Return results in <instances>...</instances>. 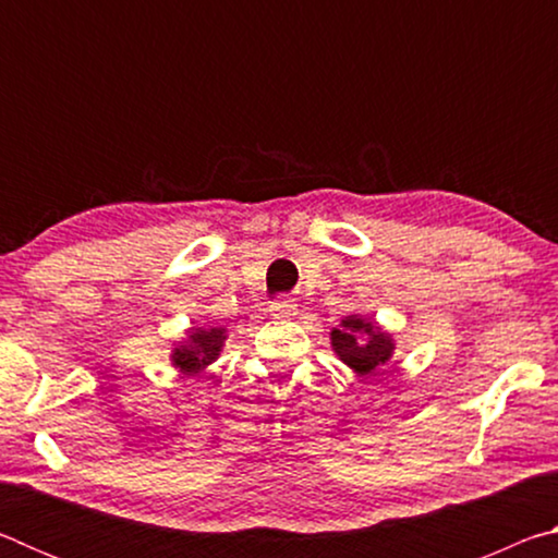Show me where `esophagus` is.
<instances>
[{"label": "esophagus", "mask_w": 558, "mask_h": 558, "mask_svg": "<svg viewBox=\"0 0 558 558\" xmlns=\"http://www.w3.org/2000/svg\"><path fill=\"white\" fill-rule=\"evenodd\" d=\"M298 313V305L292 300H276V302H270V315L272 317H278V319H286V317H292Z\"/></svg>", "instance_id": "34e87169"}]
</instances>
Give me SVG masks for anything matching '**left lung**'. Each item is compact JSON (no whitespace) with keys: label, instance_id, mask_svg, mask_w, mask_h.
Segmentation results:
<instances>
[{"label":"left lung","instance_id":"1","mask_svg":"<svg viewBox=\"0 0 558 558\" xmlns=\"http://www.w3.org/2000/svg\"><path fill=\"white\" fill-rule=\"evenodd\" d=\"M332 347L349 369L359 374H372L374 369H379L393 352L389 335L379 332L362 317L342 319V327L332 329Z\"/></svg>","mask_w":558,"mask_h":558}]
</instances>
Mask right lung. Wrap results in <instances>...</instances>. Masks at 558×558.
Returning a JSON list of instances; mask_svg holds the SVG:
<instances>
[{"instance_id": "add662e5", "label": "right lung", "mask_w": 558, "mask_h": 558, "mask_svg": "<svg viewBox=\"0 0 558 558\" xmlns=\"http://www.w3.org/2000/svg\"><path fill=\"white\" fill-rule=\"evenodd\" d=\"M223 339V329H199V332H192L189 344L174 352V364L182 372H199L202 366L211 364L219 356Z\"/></svg>"}]
</instances>
